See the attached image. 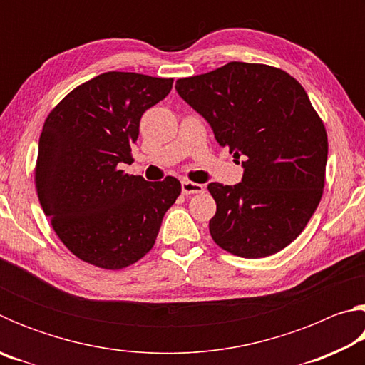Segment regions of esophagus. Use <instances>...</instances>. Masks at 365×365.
Segmentation results:
<instances>
[{
  "label": "esophagus",
  "instance_id": "obj_1",
  "mask_svg": "<svg viewBox=\"0 0 365 365\" xmlns=\"http://www.w3.org/2000/svg\"><path fill=\"white\" fill-rule=\"evenodd\" d=\"M182 191L183 195H197V193H202L205 191V187L200 183H195V182H190V180H183L182 182Z\"/></svg>",
  "mask_w": 365,
  "mask_h": 365
}]
</instances>
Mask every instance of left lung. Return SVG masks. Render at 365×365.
<instances>
[{"mask_svg": "<svg viewBox=\"0 0 365 365\" xmlns=\"http://www.w3.org/2000/svg\"><path fill=\"white\" fill-rule=\"evenodd\" d=\"M178 91L242 160L243 180L207 185L217 211L209 232L222 250L259 259L294 242L324 193L329 140L306 90L288 72L228 63L178 78Z\"/></svg>", "mask_w": 365, "mask_h": 365, "instance_id": "1", "label": "left lung"}]
</instances>
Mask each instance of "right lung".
I'll use <instances>...</instances> for the list:
<instances>
[{
	"label": "right lung",
	"instance_id": "1",
	"mask_svg": "<svg viewBox=\"0 0 365 365\" xmlns=\"http://www.w3.org/2000/svg\"><path fill=\"white\" fill-rule=\"evenodd\" d=\"M174 78L104 72L64 96L38 141L35 188L53 230L73 256L119 270L150 251L164 214L180 195L175 177L146 182L125 174L146 109Z\"/></svg>",
	"mask_w": 365,
	"mask_h": 365
}]
</instances>
